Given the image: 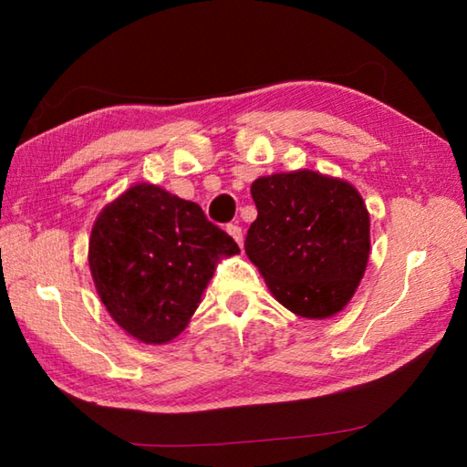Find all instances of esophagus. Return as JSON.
Segmentation results:
<instances>
[{
    "mask_svg": "<svg viewBox=\"0 0 467 467\" xmlns=\"http://www.w3.org/2000/svg\"><path fill=\"white\" fill-rule=\"evenodd\" d=\"M226 233L231 234L236 243H239V247H243V228L239 224H228Z\"/></svg>",
    "mask_w": 467,
    "mask_h": 467,
    "instance_id": "obj_1",
    "label": "esophagus"
}]
</instances>
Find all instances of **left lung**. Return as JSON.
Returning <instances> with one entry per match:
<instances>
[{"label":"left lung","mask_w":467,"mask_h":467,"mask_svg":"<svg viewBox=\"0 0 467 467\" xmlns=\"http://www.w3.org/2000/svg\"><path fill=\"white\" fill-rule=\"evenodd\" d=\"M257 220L244 251L278 303L309 319L342 311L365 275L370 220L360 193L315 171L275 172L251 185Z\"/></svg>","instance_id":"8db88e82"}]
</instances>
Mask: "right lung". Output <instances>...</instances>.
Instances as JSON below:
<instances>
[{
    "label": "right lung",
    "mask_w": 467,
    "mask_h": 467,
    "mask_svg": "<svg viewBox=\"0 0 467 467\" xmlns=\"http://www.w3.org/2000/svg\"><path fill=\"white\" fill-rule=\"evenodd\" d=\"M239 251L195 202L138 183L102 208L88 264L117 326L144 344H167L187 327L218 259Z\"/></svg>",
    "instance_id": "obj_1"
}]
</instances>
